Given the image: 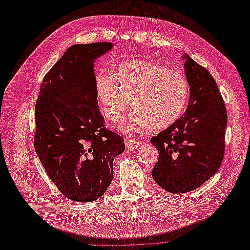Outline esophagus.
Masks as SVG:
<instances>
[{
  "label": "esophagus",
  "instance_id": "obj_1",
  "mask_svg": "<svg viewBox=\"0 0 250 250\" xmlns=\"http://www.w3.org/2000/svg\"><path fill=\"white\" fill-rule=\"evenodd\" d=\"M139 141L138 140H133V139H127L125 140V145L127 149H135L139 146Z\"/></svg>",
  "mask_w": 250,
  "mask_h": 250
}]
</instances>
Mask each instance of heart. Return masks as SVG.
Listing matches in <instances>:
<instances>
[{
  "label": "heart",
  "instance_id": "1",
  "mask_svg": "<svg viewBox=\"0 0 250 250\" xmlns=\"http://www.w3.org/2000/svg\"><path fill=\"white\" fill-rule=\"evenodd\" d=\"M98 101L103 116L119 123L129 106L133 110L124 130L138 134L151 124L155 129L169 127L183 115L190 97L184 73L150 59H130L120 63L113 74L96 78Z\"/></svg>",
  "mask_w": 250,
  "mask_h": 250
}]
</instances>
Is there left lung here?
<instances>
[{
	"mask_svg": "<svg viewBox=\"0 0 250 250\" xmlns=\"http://www.w3.org/2000/svg\"><path fill=\"white\" fill-rule=\"evenodd\" d=\"M184 59L190 84L188 108L150 140L158 150L152 177L165 191L175 194L199 188L220 168L228 124L225 104L213 76L188 54Z\"/></svg>",
	"mask_w": 250,
	"mask_h": 250,
	"instance_id": "1",
	"label": "left lung"
}]
</instances>
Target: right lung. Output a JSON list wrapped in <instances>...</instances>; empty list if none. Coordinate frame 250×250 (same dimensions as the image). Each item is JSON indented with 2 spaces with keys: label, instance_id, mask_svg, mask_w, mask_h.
<instances>
[{
  "label": "right lung",
  "instance_id": "add662e5",
  "mask_svg": "<svg viewBox=\"0 0 250 250\" xmlns=\"http://www.w3.org/2000/svg\"><path fill=\"white\" fill-rule=\"evenodd\" d=\"M112 46L70 47L43 77L35 104V152L60 193L77 202L101 197L113 158L125 150L123 138L105 127L97 101L94 62Z\"/></svg>",
  "mask_w": 250,
  "mask_h": 250
}]
</instances>
